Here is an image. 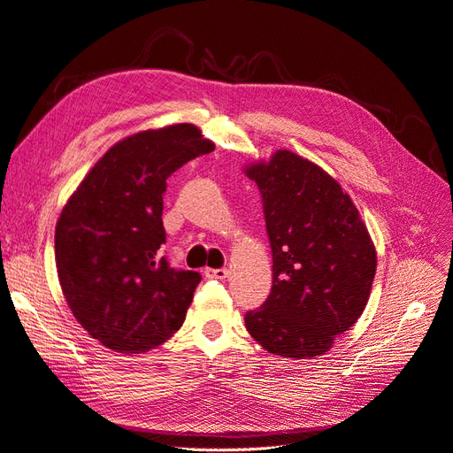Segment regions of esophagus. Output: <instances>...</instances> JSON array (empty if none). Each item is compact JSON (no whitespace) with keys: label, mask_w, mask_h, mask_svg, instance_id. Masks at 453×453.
Segmentation results:
<instances>
[{"label":"esophagus","mask_w":453,"mask_h":453,"mask_svg":"<svg viewBox=\"0 0 453 453\" xmlns=\"http://www.w3.org/2000/svg\"><path fill=\"white\" fill-rule=\"evenodd\" d=\"M227 274H229V271L226 267L205 269V276H209V279H220V280H224V279H227Z\"/></svg>","instance_id":"obj_1"}]
</instances>
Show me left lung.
Segmentation results:
<instances>
[{"instance_id":"left-lung-1","label":"left lung","mask_w":453,"mask_h":453,"mask_svg":"<svg viewBox=\"0 0 453 453\" xmlns=\"http://www.w3.org/2000/svg\"><path fill=\"white\" fill-rule=\"evenodd\" d=\"M259 188L273 252L267 301L248 311V333L267 352L322 356L369 301L376 250L356 205L322 167L289 150L244 167Z\"/></svg>"}]
</instances>
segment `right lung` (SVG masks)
<instances>
[{"mask_svg":"<svg viewBox=\"0 0 453 453\" xmlns=\"http://www.w3.org/2000/svg\"><path fill=\"white\" fill-rule=\"evenodd\" d=\"M214 144L194 124L139 131L111 147L58 218V279L79 324L101 344L141 354L179 331L201 280L169 265L167 179Z\"/></svg>","mask_w":453,"mask_h":453,"instance_id":"right-lung-1","label":"right lung"}]
</instances>
